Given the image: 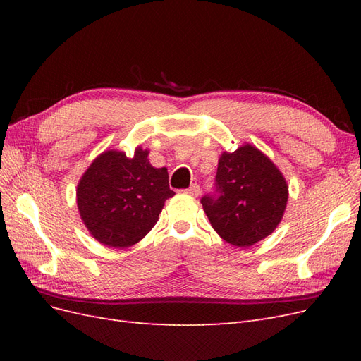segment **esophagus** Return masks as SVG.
Listing matches in <instances>:
<instances>
[{
  "mask_svg": "<svg viewBox=\"0 0 361 361\" xmlns=\"http://www.w3.org/2000/svg\"><path fill=\"white\" fill-rule=\"evenodd\" d=\"M185 194L191 195V197H197V195H200V187L197 183H192L188 190H185Z\"/></svg>",
  "mask_w": 361,
  "mask_h": 361,
  "instance_id": "1",
  "label": "esophagus"
}]
</instances>
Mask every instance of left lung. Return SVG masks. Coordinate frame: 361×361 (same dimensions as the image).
Returning <instances> with one entry per match:
<instances>
[{"label":"left lung","mask_w":361,"mask_h":361,"mask_svg":"<svg viewBox=\"0 0 361 361\" xmlns=\"http://www.w3.org/2000/svg\"><path fill=\"white\" fill-rule=\"evenodd\" d=\"M215 188L200 203L214 231L235 247H250L274 232L288 203V183L256 147L245 145L218 161Z\"/></svg>","instance_id":"left-lung-1"}]
</instances>
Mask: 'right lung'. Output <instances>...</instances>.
Here are the masks:
<instances>
[{
  "mask_svg": "<svg viewBox=\"0 0 361 361\" xmlns=\"http://www.w3.org/2000/svg\"><path fill=\"white\" fill-rule=\"evenodd\" d=\"M149 152L138 147L133 158L106 150L87 169L76 190V203L89 232L104 245L126 248L141 241L158 221L174 192L167 169H155Z\"/></svg>",
  "mask_w": 361,
  "mask_h": 361,
  "instance_id": "1",
  "label": "right lung"
}]
</instances>
